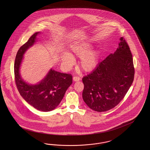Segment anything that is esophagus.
Here are the masks:
<instances>
[{
  "mask_svg": "<svg viewBox=\"0 0 150 150\" xmlns=\"http://www.w3.org/2000/svg\"><path fill=\"white\" fill-rule=\"evenodd\" d=\"M80 77H77V76H74L73 77V80L74 81H79L80 80Z\"/></svg>",
  "mask_w": 150,
  "mask_h": 150,
  "instance_id": "obj_1",
  "label": "esophagus"
}]
</instances>
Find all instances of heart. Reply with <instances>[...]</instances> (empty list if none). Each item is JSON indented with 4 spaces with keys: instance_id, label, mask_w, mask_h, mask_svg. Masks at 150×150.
Here are the masks:
<instances>
[{
    "instance_id": "obj_1",
    "label": "heart",
    "mask_w": 150,
    "mask_h": 150,
    "mask_svg": "<svg viewBox=\"0 0 150 150\" xmlns=\"http://www.w3.org/2000/svg\"><path fill=\"white\" fill-rule=\"evenodd\" d=\"M91 47V45L86 42H76L70 45L69 53H65L61 57L62 63L69 68L74 63L73 57L81 58L80 68L85 71H91L97 67L99 59V54L97 50L89 51Z\"/></svg>"
}]
</instances>
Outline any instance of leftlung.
Masks as SVG:
<instances>
[{"label":"left lung","mask_w":150,"mask_h":150,"mask_svg":"<svg viewBox=\"0 0 150 150\" xmlns=\"http://www.w3.org/2000/svg\"><path fill=\"white\" fill-rule=\"evenodd\" d=\"M135 69L130 48L123 37L117 50L82 78V98L97 112L113 108L123 100L134 80Z\"/></svg>","instance_id":"left-lung-1"}]
</instances>
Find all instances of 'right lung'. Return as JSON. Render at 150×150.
Here are the masks:
<instances>
[{
  "label": "right lung",
  "mask_w": 150,
  "mask_h": 150,
  "mask_svg": "<svg viewBox=\"0 0 150 150\" xmlns=\"http://www.w3.org/2000/svg\"><path fill=\"white\" fill-rule=\"evenodd\" d=\"M39 33H35L19 48L14 63L15 81L20 94L28 104L38 110L49 112L59 105L73 82V76L70 74L59 73L51 69L44 79L36 85H29L23 80L20 74L23 55L33 45Z\"/></svg>",
  "instance_id": "1"
}]
</instances>
